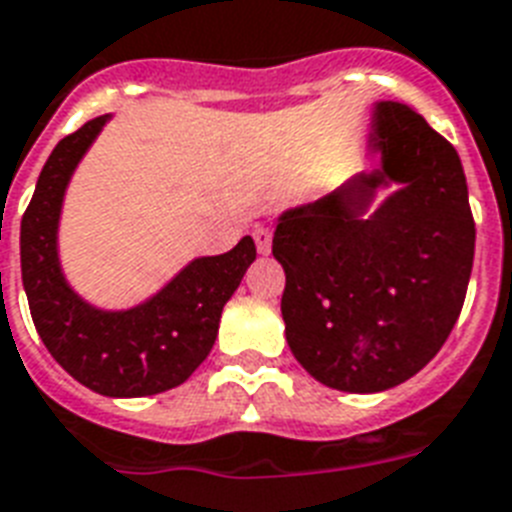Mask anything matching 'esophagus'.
Here are the masks:
<instances>
[{
    "label": "esophagus",
    "mask_w": 512,
    "mask_h": 512,
    "mask_svg": "<svg viewBox=\"0 0 512 512\" xmlns=\"http://www.w3.org/2000/svg\"><path fill=\"white\" fill-rule=\"evenodd\" d=\"M255 244H257V252L260 255H268L270 247H273V234H270L268 228H255Z\"/></svg>",
    "instance_id": "obj_1"
}]
</instances>
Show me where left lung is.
<instances>
[{
  "label": "left lung",
  "mask_w": 512,
  "mask_h": 512,
  "mask_svg": "<svg viewBox=\"0 0 512 512\" xmlns=\"http://www.w3.org/2000/svg\"><path fill=\"white\" fill-rule=\"evenodd\" d=\"M365 149L378 168L281 213L273 234L289 350L315 381L352 394L386 392L442 350L476 247L458 152L413 107L376 102Z\"/></svg>",
  "instance_id": "8db88e82"
}]
</instances>
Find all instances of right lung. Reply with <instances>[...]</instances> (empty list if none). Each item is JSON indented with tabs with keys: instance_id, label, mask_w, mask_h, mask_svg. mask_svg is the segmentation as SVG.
I'll return each instance as SVG.
<instances>
[{
	"instance_id": "right-lung-1",
	"label": "right lung",
	"mask_w": 512,
	"mask_h": 512,
	"mask_svg": "<svg viewBox=\"0 0 512 512\" xmlns=\"http://www.w3.org/2000/svg\"><path fill=\"white\" fill-rule=\"evenodd\" d=\"M112 115H99L52 149L20 220V270L33 326L49 355L91 392L147 397L184 384L205 363L223 305L255 263L252 236L231 252L194 257L160 292L126 310L86 302L62 273L57 231L78 162Z\"/></svg>"
}]
</instances>
